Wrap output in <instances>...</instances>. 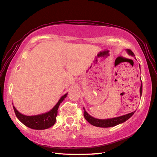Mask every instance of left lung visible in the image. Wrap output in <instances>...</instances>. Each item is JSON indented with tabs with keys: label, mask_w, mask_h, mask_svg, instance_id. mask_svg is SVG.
Wrapping results in <instances>:
<instances>
[{
	"label": "left lung",
	"mask_w": 157,
	"mask_h": 157,
	"mask_svg": "<svg viewBox=\"0 0 157 157\" xmlns=\"http://www.w3.org/2000/svg\"><path fill=\"white\" fill-rule=\"evenodd\" d=\"M127 52H128L129 54L132 55V56H134V54L132 52V51L130 50V49H127ZM140 94H142V83L141 87H140ZM84 109V108H83ZM134 112H131V113L127 114L125 115H123L121 117L113 118V119H95V118L92 117V116L87 113V112L84 109V117L87 121H88L90 124H92L94 126H97V127H100V128H109V127H113L117 125H119L120 123L125 122V121L130 119V118L134 114Z\"/></svg>",
	"instance_id": "obj_1"
}]
</instances>
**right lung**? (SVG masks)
Wrapping results in <instances>:
<instances>
[{"mask_svg": "<svg viewBox=\"0 0 157 157\" xmlns=\"http://www.w3.org/2000/svg\"><path fill=\"white\" fill-rule=\"evenodd\" d=\"M67 94H65L60 98L59 102L56 103L53 108L48 112L43 114H38L36 116H26L21 114L18 110H16L14 106H13L16 116L21 123L29 128L34 130H45L52 127L54 125L56 121V116L58 113V109L60 103L65 99Z\"/></svg>", "mask_w": 157, "mask_h": 157, "instance_id": "add662e5", "label": "right lung"}]
</instances>
